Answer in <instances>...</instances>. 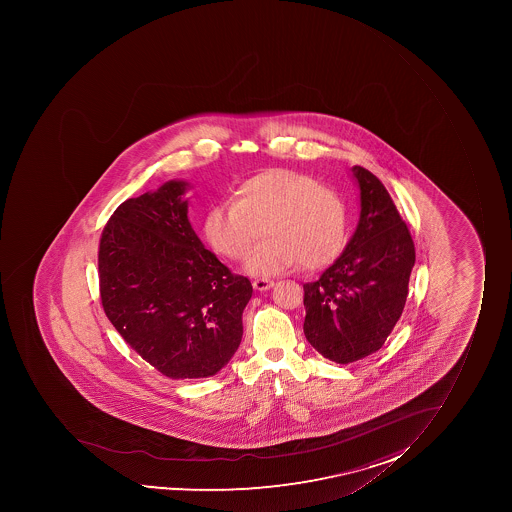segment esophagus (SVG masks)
Returning a JSON list of instances; mask_svg holds the SVG:
<instances>
[{
  "instance_id": "obj_1",
  "label": "esophagus",
  "mask_w": 512,
  "mask_h": 512,
  "mask_svg": "<svg viewBox=\"0 0 512 512\" xmlns=\"http://www.w3.org/2000/svg\"><path fill=\"white\" fill-rule=\"evenodd\" d=\"M253 289L259 290V292H265V290H270L274 287V282L269 279H257L253 280Z\"/></svg>"
}]
</instances>
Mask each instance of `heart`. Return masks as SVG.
I'll return each mask as SVG.
<instances>
[{
	"label": "heart",
	"mask_w": 512,
	"mask_h": 512,
	"mask_svg": "<svg viewBox=\"0 0 512 512\" xmlns=\"http://www.w3.org/2000/svg\"><path fill=\"white\" fill-rule=\"evenodd\" d=\"M237 198L215 203L203 220L208 245L228 259H242L264 223L267 237L248 252L243 270L269 277L294 265L322 269L347 240L342 198L314 178L287 168H269L238 185Z\"/></svg>",
	"instance_id": "obj_1"
}]
</instances>
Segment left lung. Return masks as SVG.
<instances>
[{
  "label": "left lung",
  "mask_w": 512,
  "mask_h": 512,
  "mask_svg": "<svg viewBox=\"0 0 512 512\" xmlns=\"http://www.w3.org/2000/svg\"><path fill=\"white\" fill-rule=\"evenodd\" d=\"M360 215L339 259L304 285V334L325 359L350 364L384 345L404 310L415 248L389 192L374 173L350 168Z\"/></svg>",
  "instance_id": "1"
}]
</instances>
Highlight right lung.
Returning <instances> with one entry per match:
<instances>
[{
    "label": "right lung",
    "mask_w": 512,
    "mask_h": 512,
    "mask_svg": "<svg viewBox=\"0 0 512 512\" xmlns=\"http://www.w3.org/2000/svg\"><path fill=\"white\" fill-rule=\"evenodd\" d=\"M185 180L128 198L103 228V309L148 364L170 379H205L242 342L247 277L233 275L188 220Z\"/></svg>",
    "instance_id": "right-lung-1"
}]
</instances>
